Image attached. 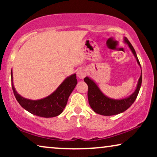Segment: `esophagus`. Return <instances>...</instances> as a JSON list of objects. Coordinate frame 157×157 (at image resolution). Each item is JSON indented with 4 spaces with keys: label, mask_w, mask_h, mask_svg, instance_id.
<instances>
[{
    "label": "esophagus",
    "mask_w": 157,
    "mask_h": 157,
    "mask_svg": "<svg viewBox=\"0 0 157 157\" xmlns=\"http://www.w3.org/2000/svg\"><path fill=\"white\" fill-rule=\"evenodd\" d=\"M86 75V71L84 68H80L77 71V76L79 78H83Z\"/></svg>",
    "instance_id": "34e87169"
}]
</instances>
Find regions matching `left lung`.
<instances>
[{
	"mask_svg": "<svg viewBox=\"0 0 157 157\" xmlns=\"http://www.w3.org/2000/svg\"><path fill=\"white\" fill-rule=\"evenodd\" d=\"M124 41L128 45L133 54L136 59L137 63L141 66L134 47L128 41L127 38H124ZM84 81L88 85V98H89V105L94 111V112L103 116L117 115L118 113L125 111L126 109H128L132 106L134 101L136 100L139 90H140L141 81H142V72H141L140 78L139 79L136 89L134 93L127 98L119 100L112 99V98H109L105 96L100 91L97 85L89 77H86Z\"/></svg>",
	"mask_w": 157,
	"mask_h": 157,
	"instance_id": "1",
	"label": "left lung"
}]
</instances>
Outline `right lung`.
<instances>
[{"label":"right lung","instance_id":"right-lung-1","mask_svg":"<svg viewBox=\"0 0 157 157\" xmlns=\"http://www.w3.org/2000/svg\"><path fill=\"white\" fill-rule=\"evenodd\" d=\"M12 89L19 104L32 114L40 117L49 118L57 117L63 111L73 90L76 86V75L73 74L66 78L59 88L50 96L40 100H30L22 97L17 93L13 84Z\"/></svg>","mask_w":157,"mask_h":157}]
</instances>
